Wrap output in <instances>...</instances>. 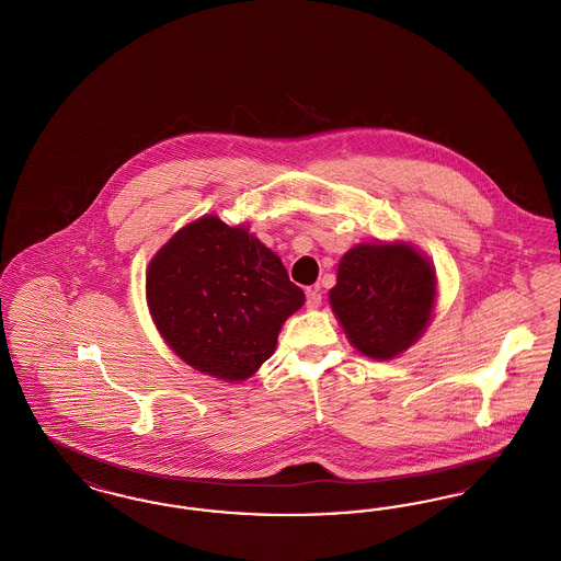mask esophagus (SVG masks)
Instances as JSON below:
<instances>
[{"mask_svg":"<svg viewBox=\"0 0 561 561\" xmlns=\"http://www.w3.org/2000/svg\"><path fill=\"white\" fill-rule=\"evenodd\" d=\"M307 309H318L321 305V290L320 286L316 288H307V300H305Z\"/></svg>","mask_w":561,"mask_h":561,"instance_id":"esophagus-1","label":"esophagus"}]
</instances>
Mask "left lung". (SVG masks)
Returning <instances> with one entry per match:
<instances>
[{
    "label": "left lung",
    "instance_id": "8db88e82",
    "mask_svg": "<svg viewBox=\"0 0 561 561\" xmlns=\"http://www.w3.org/2000/svg\"><path fill=\"white\" fill-rule=\"evenodd\" d=\"M435 273L405 243H362L339 265L330 305L351 345L374 359H391L427 328Z\"/></svg>",
    "mask_w": 561,
    "mask_h": 561
}]
</instances>
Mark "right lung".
<instances>
[{"instance_id": "right-lung-1", "label": "right lung", "mask_w": 561, "mask_h": 561, "mask_svg": "<svg viewBox=\"0 0 561 561\" xmlns=\"http://www.w3.org/2000/svg\"><path fill=\"white\" fill-rule=\"evenodd\" d=\"M153 321L199 373L243 380L267 362L305 293L279 256L243 227L204 216L168 241L147 271Z\"/></svg>"}]
</instances>
